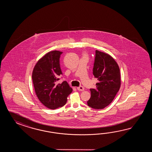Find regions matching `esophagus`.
Masks as SVG:
<instances>
[{
	"mask_svg": "<svg viewBox=\"0 0 152 152\" xmlns=\"http://www.w3.org/2000/svg\"><path fill=\"white\" fill-rule=\"evenodd\" d=\"M77 90L78 91H83L85 90V88H84L83 86H79V87H77Z\"/></svg>",
	"mask_w": 152,
	"mask_h": 152,
	"instance_id": "obj_1",
	"label": "esophagus"
}]
</instances>
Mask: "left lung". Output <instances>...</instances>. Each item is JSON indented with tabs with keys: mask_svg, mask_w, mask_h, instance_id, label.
<instances>
[{
	"mask_svg": "<svg viewBox=\"0 0 152 152\" xmlns=\"http://www.w3.org/2000/svg\"><path fill=\"white\" fill-rule=\"evenodd\" d=\"M93 74L98 83L95 88L90 89L87 105L95 109H102L113 102L120 90V68L111 56L96 50Z\"/></svg>",
	"mask_w": 152,
	"mask_h": 152,
	"instance_id": "obj_1",
	"label": "left lung"
}]
</instances>
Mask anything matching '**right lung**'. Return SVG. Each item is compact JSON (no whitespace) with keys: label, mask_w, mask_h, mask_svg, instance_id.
I'll return each mask as SVG.
<instances>
[{"label":"right lung","mask_w":152,"mask_h":152,"mask_svg":"<svg viewBox=\"0 0 152 152\" xmlns=\"http://www.w3.org/2000/svg\"><path fill=\"white\" fill-rule=\"evenodd\" d=\"M62 53L58 50L47 53L36 63L32 71L36 96L45 107L53 110L65 105L73 91L66 81L58 83L62 74L60 64Z\"/></svg>","instance_id":"right-lung-1"}]
</instances>
